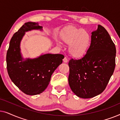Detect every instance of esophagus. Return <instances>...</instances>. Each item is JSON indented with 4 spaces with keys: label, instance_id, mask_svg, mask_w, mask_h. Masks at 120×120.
Wrapping results in <instances>:
<instances>
[{
    "label": "esophagus",
    "instance_id": "1",
    "mask_svg": "<svg viewBox=\"0 0 120 120\" xmlns=\"http://www.w3.org/2000/svg\"><path fill=\"white\" fill-rule=\"evenodd\" d=\"M68 59H67V57H65L64 58V59H63V62H64V63H67V62H68Z\"/></svg>",
    "mask_w": 120,
    "mask_h": 120
}]
</instances>
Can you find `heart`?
<instances>
[{
    "instance_id": "b5f03b06",
    "label": "heart",
    "mask_w": 120,
    "mask_h": 120,
    "mask_svg": "<svg viewBox=\"0 0 120 120\" xmlns=\"http://www.w3.org/2000/svg\"><path fill=\"white\" fill-rule=\"evenodd\" d=\"M61 39L64 44L69 45V53L75 58L84 56L91 41V35L87 30L74 27L67 28L62 34Z\"/></svg>"
}]
</instances>
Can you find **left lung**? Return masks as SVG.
Masks as SVG:
<instances>
[{
    "mask_svg": "<svg viewBox=\"0 0 120 120\" xmlns=\"http://www.w3.org/2000/svg\"><path fill=\"white\" fill-rule=\"evenodd\" d=\"M115 45L107 31L98 25L92 32L91 45L86 55L70 60L69 85L79 97L91 98L105 89L115 67Z\"/></svg>",
    "mask_w": 120,
    "mask_h": 120,
    "instance_id": "obj_1",
    "label": "left lung"
}]
</instances>
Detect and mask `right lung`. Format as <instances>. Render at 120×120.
Returning a JSON list of instances; mask_svg holds the SVG:
<instances>
[{
  "label": "right lung",
  "instance_id": "1",
  "mask_svg": "<svg viewBox=\"0 0 120 120\" xmlns=\"http://www.w3.org/2000/svg\"><path fill=\"white\" fill-rule=\"evenodd\" d=\"M42 30L38 23H25L14 34L6 54L8 74L11 81L23 92L33 96L41 93L50 83L51 77L62 64L61 54H42L34 58H24L21 52V42L26 32Z\"/></svg>",
  "mask_w": 120,
  "mask_h": 120
}]
</instances>
